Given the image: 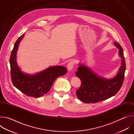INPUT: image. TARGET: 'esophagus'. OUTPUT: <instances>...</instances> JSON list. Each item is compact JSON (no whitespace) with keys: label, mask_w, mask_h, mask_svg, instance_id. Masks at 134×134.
I'll return each instance as SVG.
<instances>
[{"label":"esophagus","mask_w":134,"mask_h":134,"mask_svg":"<svg viewBox=\"0 0 134 134\" xmlns=\"http://www.w3.org/2000/svg\"><path fill=\"white\" fill-rule=\"evenodd\" d=\"M75 65V62L74 61H70L67 64V68L69 70H71Z\"/></svg>","instance_id":"esophagus-1"}]
</instances>
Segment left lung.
Returning <instances> with one entry per match:
<instances>
[{
    "mask_svg": "<svg viewBox=\"0 0 134 134\" xmlns=\"http://www.w3.org/2000/svg\"><path fill=\"white\" fill-rule=\"evenodd\" d=\"M114 44L118 48L122 59L121 66L117 75L112 79L99 77L89 68L81 65L76 75L81 81V87L76 91L79 99L84 103H97L108 99L117 93L121 87L125 77L126 63L123 50L117 42Z\"/></svg>",
    "mask_w": 134,
    "mask_h": 134,
    "instance_id": "left-lung-1",
    "label": "left lung"
}]
</instances>
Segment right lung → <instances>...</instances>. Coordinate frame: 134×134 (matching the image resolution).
<instances>
[{"label":"right lung","instance_id":"obj_1","mask_svg":"<svg viewBox=\"0 0 134 134\" xmlns=\"http://www.w3.org/2000/svg\"><path fill=\"white\" fill-rule=\"evenodd\" d=\"M24 34L15 42L10 57L11 80L13 85L21 92L29 97L39 98L48 93L54 80L66 74L67 69L64 66L50 67L35 75L25 74L17 66L16 56L18 44Z\"/></svg>","mask_w":134,"mask_h":134}]
</instances>
